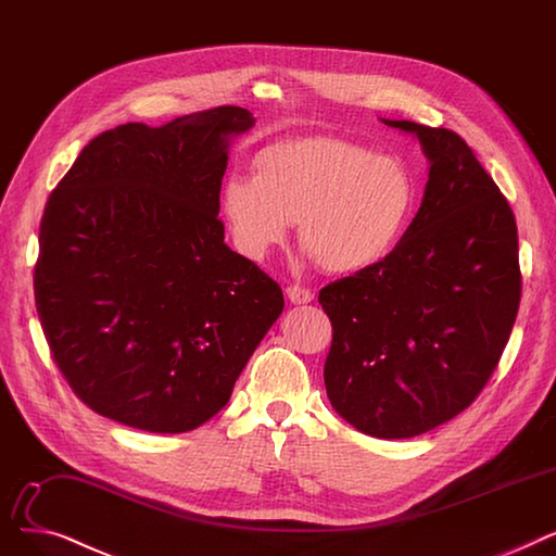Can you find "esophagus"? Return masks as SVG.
Listing matches in <instances>:
<instances>
[{"mask_svg":"<svg viewBox=\"0 0 556 556\" xmlns=\"http://www.w3.org/2000/svg\"><path fill=\"white\" fill-rule=\"evenodd\" d=\"M287 299L292 301L294 305H305V303L314 301V294L309 292V289H305V287L292 285V287H287Z\"/></svg>","mask_w":556,"mask_h":556,"instance_id":"esophagus-1","label":"esophagus"}]
</instances>
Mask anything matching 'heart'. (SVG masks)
<instances>
[{
	"label": "heart",
	"mask_w": 556,
	"mask_h": 556,
	"mask_svg": "<svg viewBox=\"0 0 556 556\" xmlns=\"http://www.w3.org/2000/svg\"><path fill=\"white\" fill-rule=\"evenodd\" d=\"M251 169L230 176L219 194L232 240L251 260L282 244L296 222L301 247L324 271H366L393 251L416 201L401 161L337 138L269 144Z\"/></svg>",
	"instance_id": "heart-1"
}]
</instances>
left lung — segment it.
<instances>
[{"label": "left lung", "mask_w": 556, "mask_h": 556, "mask_svg": "<svg viewBox=\"0 0 556 556\" xmlns=\"http://www.w3.org/2000/svg\"><path fill=\"white\" fill-rule=\"evenodd\" d=\"M382 122L418 138L426 194L382 262L319 292L332 324L324 380L353 428L409 439L464 412L497 366L520 303L518 230L457 134Z\"/></svg>", "instance_id": "left-lung-1"}]
</instances>
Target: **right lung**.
Here are the masks:
<instances>
[{
  "label": "right lung",
  "mask_w": 556,
  "mask_h": 556,
  "mask_svg": "<svg viewBox=\"0 0 556 556\" xmlns=\"http://www.w3.org/2000/svg\"><path fill=\"white\" fill-rule=\"evenodd\" d=\"M219 105L97 136L49 194L36 307L61 374L122 426L180 434L219 414L285 299L230 251L219 215L232 138Z\"/></svg>",
  "instance_id": "add662e5"
}]
</instances>
